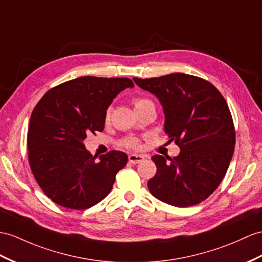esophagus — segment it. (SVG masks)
I'll return each mask as SVG.
<instances>
[{"label":"esophagus","instance_id":"1","mask_svg":"<svg viewBox=\"0 0 262 262\" xmlns=\"http://www.w3.org/2000/svg\"><path fill=\"white\" fill-rule=\"evenodd\" d=\"M144 160V157L142 155H137V153H132L129 156V161L133 164H138Z\"/></svg>","mask_w":262,"mask_h":262}]
</instances>
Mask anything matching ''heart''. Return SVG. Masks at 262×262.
I'll return each mask as SVG.
<instances>
[{
    "label": "heart",
    "mask_w": 262,
    "mask_h": 262,
    "mask_svg": "<svg viewBox=\"0 0 262 262\" xmlns=\"http://www.w3.org/2000/svg\"><path fill=\"white\" fill-rule=\"evenodd\" d=\"M146 101H149V100L148 99H136L135 100V106H137L139 104H142V103H144V102H146ZM109 114H110V112L106 113V118H109ZM138 144H139L138 140L137 139H133V138L126 139V140H124V141H123V145H125L126 148H136V146H138Z\"/></svg>",
    "instance_id": "1"
}]
</instances>
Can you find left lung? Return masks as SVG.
Returning <instances> with one entry per match:
<instances>
[{"instance_id":"1","label":"left lung","mask_w":262,"mask_h":262,"mask_svg":"<svg viewBox=\"0 0 262 262\" xmlns=\"http://www.w3.org/2000/svg\"><path fill=\"white\" fill-rule=\"evenodd\" d=\"M133 81L158 98L164 132L180 146L173 159L152 157L157 173L148 181L151 194L174 207L206 200L225 178L233 155L234 126L225 98L210 82L184 73Z\"/></svg>"}]
</instances>
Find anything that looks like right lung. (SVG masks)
I'll list each match as a JSON object with an SVG mask.
<instances>
[{"label": "right lung", "instance_id": "add662e5", "mask_svg": "<svg viewBox=\"0 0 262 262\" xmlns=\"http://www.w3.org/2000/svg\"><path fill=\"white\" fill-rule=\"evenodd\" d=\"M133 86L126 78L81 76L51 89L37 102L28 132L29 162L53 202L82 210L110 193L127 156L113 150L97 161L83 142L90 133L103 131L113 99Z\"/></svg>", "mask_w": 262, "mask_h": 262}]
</instances>
